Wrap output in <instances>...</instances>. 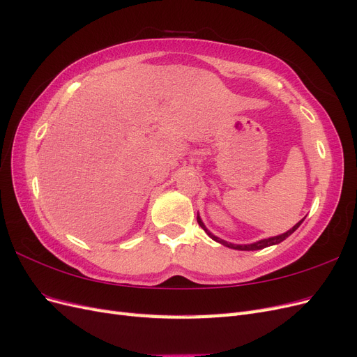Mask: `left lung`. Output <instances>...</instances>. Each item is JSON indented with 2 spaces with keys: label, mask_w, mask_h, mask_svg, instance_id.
Instances as JSON below:
<instances>
[{
  "label": "left lung",
  "mask_w": 357,
  "mask_h": 357,
  "mask_svg": "<svg viewBox=\"0 0 357 357\" xmlns=\"http://www.w3.org/2000/svg\"><path fill=\"white\" fill-rule=\"evenodd\" d=\"M198 223H199V226L201 228L208 234V236L210 238H213L214 241H218V243H220V244H223V245H226V247H229V248H235V250H261V248H265V247H269V245H274V244H278V243H282V241H284L289 235H291L294 234L298 228H299V225L304 222V219H302L301 222H298L294 228H291L290 231H287V232H284V234H282V235H277V236H271V238H265V240H261V241H257V243H253V244H245V245H240V244H232V243H226L225 240H222V238H219V236H215V235H213L207 228H205V225L202 223V220L199 219V215H198Z\"/></svg>",
  "instance_id": "8db88e82"
}]
</instances>
